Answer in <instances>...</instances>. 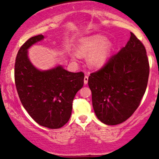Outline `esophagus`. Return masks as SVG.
<instances>
[{
	"instance_id": "esophagus-1",
	"label": "esophagus",
	"mask_w": 159,
	"mask_h": 159,
	"mask_svg": "<svg viewBox=\"0 0 159 159\" xmlns=\"http://www.w3.org/2000/svg\"><path fill=\"white\" fill-rule=\"evenodd\" d=\"M87 82H88V76L85 75L84 76V83L85 84H87Z\"/></svg>"
}]
</instances>
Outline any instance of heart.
<instances>
[{
	"instance_id": "obj_1",
	"label": "heart",
	"mask_w": 159,
	"mask_h": 159,
	"mask_svg": "<svg viewBox=\"0 0 159 159\" xmlns=\"http://www.w3.org/2000/svg\"><path fill=\"white\" fill-rule=\"evenodd\" d=\"M111 43L104 36L94 35L81 39L77 46L80 55L88 56L87 63L93 68H99L106 63L110 54ZM72 59L76 60L78 55L73 54Z\"/></svg>"
}]
</instances>
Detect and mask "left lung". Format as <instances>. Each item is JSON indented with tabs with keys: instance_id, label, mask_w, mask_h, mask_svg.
<instances>
[{
	"instance_id": "8db88e82",
	"label": "left lung",
	"mask_w": 159,
	"mask_h": 159,
	"mask_svg": "<svg viewBox=\"0 0 159 159\" xmlns=\"http://www.w3.org/2000/svg\"><path fill=\"white\" fill-rule=\"evenodd\" d=\"M149 74L145 47L131 33L125 46L89 76L93 107L98 119L111 125L129 119L145 93Z\"/></svg>"
}]
</instances>
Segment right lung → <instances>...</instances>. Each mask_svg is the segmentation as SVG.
Segmentation results:
<instances>
[{"label": "right lung", "instance_id": "obj_1", "mask_svg": "<svg viewBox=\"0 0 159 159\" xmlns=\"http://www.w3.org/2000/svg\"><path fill=\"white\" fill-rule=\"evenodd\" d=\"M42 34L30 38L20 48L15 63V82L21 102L38 124L59 129L69 121L75 96L84 85L82 72H70L57 66L36 69L28 58L30 47L42 41Z\"/></svg>", "mask_w": 159, "mask_h": 159}]
</instances>
